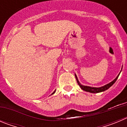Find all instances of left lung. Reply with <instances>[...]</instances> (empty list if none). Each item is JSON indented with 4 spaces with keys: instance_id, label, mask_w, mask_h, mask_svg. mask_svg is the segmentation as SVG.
<instances>
[{
    "instance_id": "8db88e82",
    "label": "left lung",
    "mask_w": 127,
    "mask_h": 127,
    "mask_svg": "<svg viewBox=\"0 0 127 127\" xmlns=\"http://www.w3.org/2000/svg\"><path fill=\"white\" fill-rule=\"evenodd\" d=\"M118 76L113 81H111V83H109V84H107V85H104V86H101V87H99V88H96V87H91V86H83V85H82L81 84L79 83V81H78V79H77V76L75 74V77L76 78V80H77V84L79 85V86H80V88H81L84 91H86V92H90V93H99V92H104V91L106 90H107L108 88H109L113 84L116 82V81L117 80L118 77Z\"/></svg>"
}]
</instances>
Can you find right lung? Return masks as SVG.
<instances>
[{
	"label": "right lung",
	"instance_id": "right-lung-1",
	"mask_svg": "<svg viewBox=\"0 0 127 127\" xmlns=\"http://www.w3.org/2000/svg\"><path fill=\"white\" fill-rule=\"evenodd\" d=\"M55 90L54 91V92H53V94H51V95H53V94H55Z\"/></svg>",
	"mask_w": 127,
	"mask_h": 127
}]
</instances>
